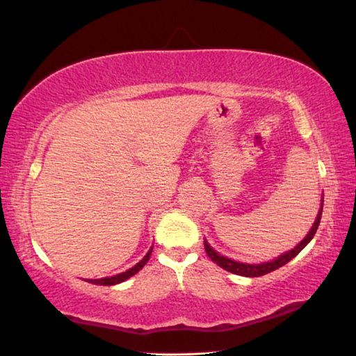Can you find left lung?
Instances as JSON below:
<instances>
[{"label":"left lung","instance_id":"8db88e82","mask_svg":"<svg viewBox=\"0 0 356 356\" xmlns=\"http://www.w3.org/2000/svg\"><path fill=\"white\" fill-rule=\"evenodd\" d=\"M322 210H323V193H322V200H321V209H318V213L316 216L314 222H312V227L309 229V232L306 234V237L301 240V242L297 246H295V248L282 252V254L272 259V261L261 262V264H248V262L234 261V259L227 257V256H222V254H220L218 251L213 250L212 246H210V243L207 242V238H204V248H206L207 256L212 259V261L216 265H220L221 268H225V270H227V272H231L234 275L246 276V278H257V276H262V275H267L270 272H275L276 268H280V267H282V265H286L289 261H292V259L297 256L298 252L311 242L312 237H314V234L317 232L318 225H321Z\"/></svg>","mask_w":356,"mask_h":356}]
</instances>
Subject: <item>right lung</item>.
Returning <instances> with one entry per match:
<instances>
[{"label": "right lung", "mask_w": 356, "mask_h": 356, "mask_svg": "<svg viewBox=\"0 0 356 356\" xmlns=\"http://www.w3.org/2000/svg\"><path fill=\"white\" fill-rule=\"evenodd\" d=\"M152 248H154V245L150 246L149 251L146 252V256H144L140 262L135 264L134 267L129 268V270H125V272H122V273H118V275H113V276H106V278H95V280H84V281L91 282V284H97V286H114V284H119V282H124L125 280H129L134 275H136L144 267V265L147 264L150 254H152Z\"/></svg>", "instance_id": "right-lung-1"}]
</instances>
